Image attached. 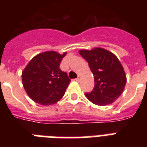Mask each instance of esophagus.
<instances>
[{
  "label": "esophagus",
  "mask_w": 147,
  "mask_h": 147,
  "mask_svg": "<svg viewBox=\"0 0 147 147\" xmlns=\"http://www.w3.org/2000/svg\"><path fill=\"white\" fill-rule=\"evenodd\" d=\"M81 78H82V77H81V76H78V78H76V81H77V82H79V81L81 80Z\"/></svg>",
  "instance_id": "34e87169"
}]
</instances>
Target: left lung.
Listing matches in <instances>:
<instances>
[{
    "label": "left lung",
    "mask_w": 147,
    "mask_h": 147,
    "mask_svg": "<svg viewBox=\"0 0 147 147\" xmlns=\"http://www.w3.org/2000/svg\"><path fill=\"white\" fill-rule=\"evenodd\" d=\"M79 54L88 62L94 76V89L85 93L86 98L99 106L114 102L122 94L127 82L125 71L117 57L100 47L81 49Z\"/></svg>",
    "instance_id": "8db88e82"
}]
</instances>
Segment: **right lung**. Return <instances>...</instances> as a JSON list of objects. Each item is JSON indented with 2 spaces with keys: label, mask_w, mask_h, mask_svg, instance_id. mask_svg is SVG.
<instances>
[{
  "label": "right lung",
  "mask_w": 147,
  "mask_h": 147,
  "mask_svg": "<svg viewBox=\"0 0 147 147\" xmlns=\"http://www.w3.org/2000/svg\"><path fill=\"white\" fill-rule=\"evenodd\" d=\"M67 54L47 51L35 55L22 71V82L28 96L40 105L55 104L64 96L70 83L60 62Z\"/></svg>",
  "instance_id": "add662e5"
}]
</instances>
